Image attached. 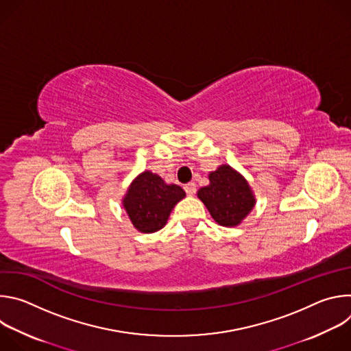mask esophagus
Listing matches in <instances>:
<instances>
[{"mask_svg":"<svg viewBox=\"0 0 351 351\" xmlns=\"http://www.w3.org/2000/svg\"><path fill=\"white\" fill-rule=\"evenodd\" d=\"M184 190H186V193H187L189 195H194V194H195V190H197V186H195L194 182H190V183H187V184L184 186Z\"/></svg>","mask_w":351,"mask_h":351,"instance_id":"34e87169","label":"esophagus"}]
</instances>
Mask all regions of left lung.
I'll list each match as a JSON object with an SVG mask.
<instances>
[{"mask_svg": "<svg viewBox=\"0 0 351 351\" xmlns=\"http://www.w3.org/2000/svg\"><path fill=\"white\" fill-rule=\"evenodd\" d=\"M210 184L197 191L213 219L226 228L240 225L256 206V195L247 179L228 164L208 175Z\"/></svg>", "mask_w": 351, "mask_h": 351, "instance_id": "obj_1", "label": "left lung"}]
</instances>
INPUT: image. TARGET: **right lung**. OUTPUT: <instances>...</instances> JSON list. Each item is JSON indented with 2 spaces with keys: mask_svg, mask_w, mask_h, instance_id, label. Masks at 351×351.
I'll return each mask as SVG.
<instances>
[{
  "mask_svg": "<svg viewBox=\"0 0 351 351\" xmlns=\"http://www.w3.org/2000/svg\"><path fill=\"white\" fill-rule=\"evenodd\" d=\"M184 197L180 186L167 183L152 171H144L129 184L122 206L136 230L154 233L167 225L173 207Z\"/></svg>",
  "mask_w": 351,
  "mask_h": 351,
  "instance_id": "right-lung-1",
  "label": "right lung"
}]
</instances>
